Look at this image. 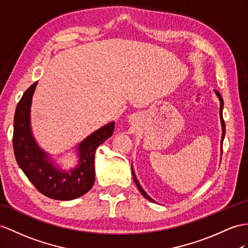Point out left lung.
I'll list each match as a JSON object with an SVG mask.
<instances>
[{
	"label": "left lung",
	"mask_w": 248,
	"mask_h": 248,
	"mask_svg": "<svg viewBox=\"0 0 248 248\" xmlns=\"http://www.w3.org/2000/svg\"><path fill=\"white\" fill-rule=\"evenodd\" d=\"M215 93H216L217 96H218L219 100H220V119H221V124H222V139H221V145H222V144H223V140H224V137H225V123H224V120H223V114H222L223 104H224V103H223V99H222V96H221V94H220V93L218 92V90H215ZM221 152H222V149H221ZM131 171H132V177H134L135 183H136V185H137V187H138V189L140 190L142 196H143L145 199H147V200L155 203V201L154 200V199L150 198V197L146 194V192L144 191V189L142 188V186L140 185V183H139V181H138V179H137V177H136V173H135V170H134V168H132V166H131Z\"/></svg>",
	"instance_id": "8db88e82"
}]
</instances>
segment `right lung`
<instances>
[{"label":"right lung","mask_w":248,"mask_h":248,"mask_svg":"<svg viewBox=\"0 0 248 248\" xmlns=\"http://www.w3.org/2000/svg\"><path fill=\"white\" fill-rule=\"evenodd\" d=\"M38 82L33 83L21 98L14 120V150L17 164L35 188L54 200L68 201L85 195L94 183V154L113 134L110 122L95 130L78 144V164L66 171L51 162L35 142L30 126V106Z\"/></svg>","instance_id":"add662e5"}]
</instances>
